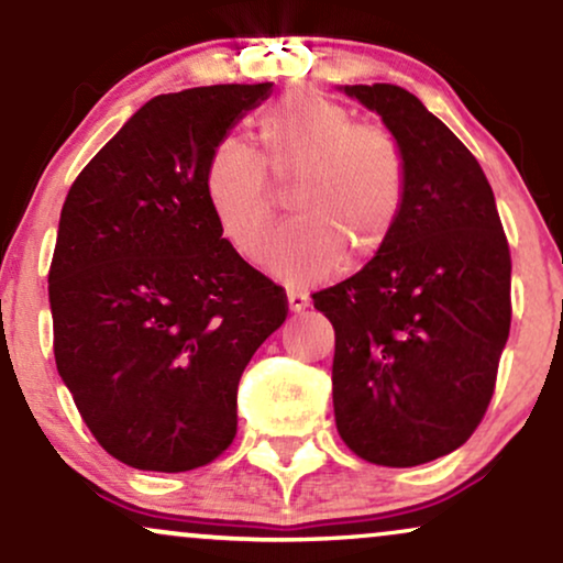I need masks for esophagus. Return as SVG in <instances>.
Returning a JSON list of instances; mask_svg holds the SVG:
<instances>
[{
	"label": "esophagus",
	"instance_id": "esophagus-1",
	"mask_svg": "<svg viewBox=\"0 0 563 563\" xmlns=\"http://www.w3.org/2000/svg\"><path fill=\"white\" fill-rule=\"evenodd\" d=\"M307 307H309V296L299 294V290H290V294H288V309H290V312L301 314Z\"/></svg>",
	"mask_w": 563,
	"mask_h": 563
}]
</instances>
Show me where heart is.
I'll return each instance as SVG.
<instances>
[{"mask_svg": "<svg viewBox=\"0 0 563 563\" xmlns=\"http://www.w3.org/2000/svg\"><path fill=\"white\" fill-rule=\"evenodd\" d=\"M264 165L290 192L288 230L267 254L277 280L307 288L335 275L349 256L363 264L391 241L407 200V158L394 134L354 124L339 102L290 92L262 119ZM203 192L219 232L245 260H262L275 228L262 161L238 140L209 153Z\"/></svg>", "mask_w": 563, "mask_h": 563, "instance_id": "b5f03b06", "label": "heart"}]
</instances>
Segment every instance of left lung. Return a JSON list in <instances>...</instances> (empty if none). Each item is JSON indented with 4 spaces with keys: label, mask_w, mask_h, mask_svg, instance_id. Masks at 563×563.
<instances>
[{
    "label": "left lung",
    "mask_w": 563,
    "mask_h": 563,
    "mask_svg": "<svg viewBox=\"0 0 563 563\" xmlns=\"http://www.w3.org/2000/svg\"><path fill=\"white\" fill-rule=\"evenodd\" d=\"M402 145L407 200L391 241L314 294L333 322V412L346 448L407 468L461 448L487 412L510 328V254L493 187L416 95L339 87Z\"/></svg>",
    "instance_id": "1"
}]
</instances>
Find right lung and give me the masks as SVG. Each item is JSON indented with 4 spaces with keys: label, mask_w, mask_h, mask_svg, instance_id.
Segmentation results:
<instances>
[{
    "label": "right lung",
    "mask_w": 563,
    "mask_h": 563,
    "mask_svg": "<svg viewBox=\"0 0 563 563\" xmlns=\"http://www.w3.org/2000/svg\"><path fill=\"white\" fill-rule=\"evenodd\" d=\"M273 81L147 100L70 185L49 267L55 363L102 450L140 471L214 461L238 384L288 314L206 203L209 153Z\"/></svg>",
    "instance_id": "right-lung-1"
}]
</instances>
